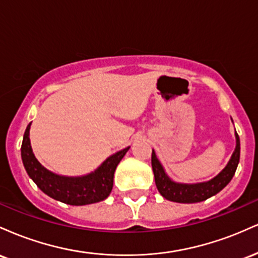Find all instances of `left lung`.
I'll return each mask as SVG.
<instances>
[{
  "mask_svg": "<svg viewBox=\"0 0 258 258\" xmlns=\"http://www.w3.org/2000/svg\"><path fill=\"white\" fill-rule=\"evenodd\" d=\"M233 121V120H232ZM235 149L230 156L226 167L221 171L217 176L206 182L199 183H179L171 178L166 173L164 166L160 162L155 152L152 153V167L155 178V184L159 193L165 199L180 204H193L200 203L209 198L220 193L233 178L238 167L239 159H240V139L238 133L235 132Z\"/></svg>",
  "mask_w": 258,
  "mask_h": 258,
  "instance_id": "1",
  "label": "left lung"
}]
</instances>
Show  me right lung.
Returning a JSON list of instances; mask_svg holds the SVG:
<instances>
[{
	"label": "right lung",
	"instance_id": "obj_1",
	"mask_svg": "<svg viewBox=\"0 0 258 258\" xmlns=\"http://www.w3.org/2000/svg\"><path fill=\"white\" fill-rule=\"evenodd\" d=\"M30 126L26 127L22 143V160L29 177L44 194L52 199L73 206H82L105 200L111 193L114 173L130 147L112 154L93 172L80 177H68L53 173L35 158L30 143Z\"/></svg>",
	"mask_w": 258,
	"mask_h": 258
}]
</instances>
